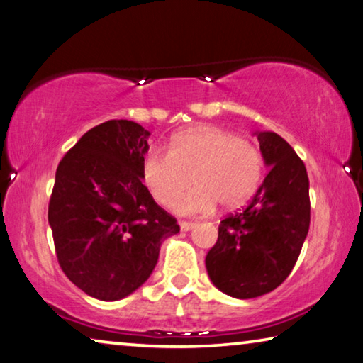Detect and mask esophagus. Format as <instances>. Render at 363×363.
<instances>
[{
	"instance_id": "1",
	"label": "esophagus",
	"mask_w": 363,
	"mask_h": 363,
	"mask_svg": "<svg viewBox=\"0 0 363 363\" xmlns=\"http://www.w3.org/2000/svg\"><path fill=\"white\" fill-rule=\"evenodd\" d=\"M194 225H196V224H194V222H189V220H182V222H180V228H182L183 232L191 230V228H193Z\"/></svg>"
}]
</instances>
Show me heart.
I'll return each instance as SVG.
<instances>
[{"instance_id": "obj_1", "label": "heart", "mask_w": 363, "mask_h": 363, "mask_svg": "<svg viewBox=\"0 0 363 363\" xmlns=\"http://www.w3.org/2000/svg\"><path fill=\"white\" fill-rule=\"evenodd\" d=\"M263 154L235 133L204 125L178 133L169 152L152 149L143 159V178L159 204L170 208L196 183L180 203L182 214H206L220 203L237 208L255 193L263 175Z\"/></svg>"}]
</instances>
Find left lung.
I'll list each match as a JSON object with an SVG mask.
<instances>
[{
    "label": "left lung",
    "mask_w": 363,
    "mask_h": 363,
    "mask_svg": "<svg viewBox=\"0 0 363 363\" xmlns=\"http://www.w3.org/2000/svg\"><path fill=\"white\" fill-rule=\"evenodd\" d=\"M267 172L247 208L220 220L206 256L214 286L235 298L274 291L291 274L310 228L308 175L286 139L258 133Z\"/></svg>",
    "instance_id": "obj_1"
}]
</instances>
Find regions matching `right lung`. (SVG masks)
Returning <instances> with one entry per match:
<instances>
[{
    "label": "right lung",
    "instance_id": "add662e5",
    "mask_svg": "<svg viewBox=\"0 0 363 363\" xmlns=\"http://www.w3.org/2000/svg\"><path fill=\"white\" fill-rule=\"evenodd\" d=\"M149 131L128 120L89 130L60 160L48 204L58 264L94 298L113 302L147 281L177 219L143 185Z\"/></svg>",
    "mask_w": 363,
    "mask_h": 363
}]
</instances>
